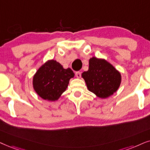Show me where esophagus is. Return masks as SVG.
Here are the masks:
<instances>
[{"label": "esophagus", "mask_w": 150, "mask_h": 150, "mask_svg": "<svg viewBox=\"0 0 150 150\" xmlns=\"http://www.w3.org/2000/svg\"><path fill=\"white\" fill-rule=\"evenodd\" d=\"M75 75H76V77H77V78H80L81 75V72H79V71L75 72Z\"/></svg>", "instance_id": "obj_1"}]
</instances>
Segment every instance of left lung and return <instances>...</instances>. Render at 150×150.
<instances>
[{
	"label": "left lung",
	"mask_w": 150,
	"mask_h": 150,
	"mask_svg": "<svg viewBox=\"0 0 150 150\" xmlns=\"http://www.w3.org/2000/svg\"><path fill=\"white\" fill-rule=\"evenodd\" d=\"M87 88L101 98L113 95L120 86V73L105 59L92 57L89 59L87 71L81 74Z\"/></svg>",
	"instance_id": "obj_1"
}]
</instances>
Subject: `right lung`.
<instances>
[{"instance_id": "obj_1", "label": "right lung", "mask_w": 150, "mask_h": 150, "mask_svg": "<svg viewBox=\"0 0 150 150\" xmlns=\"http://www.w3.org/2000/svg\"><path fill=\"white\" fill-rule=\"evenodd\" d=\"M74 75L71 69H64L55 60H50L41 66L34 76V89L43 99L55 101L65 91Z\"/></svg>"}]
</instances>
